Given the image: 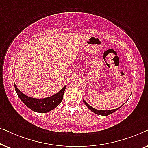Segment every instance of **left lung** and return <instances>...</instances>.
<instances>
[{"instance_id":"1","label":"left lung","mask_w":148,"mask_h":148,"mask_svg":"<svg viewBox=\"0 0 148 148\" xmlns=\"http://www.w3.org/2000/svg\"><path fill=\"white\" fill-rule=\"evenodd\" d=\"M83 101H84V102L85 103V104L86 105V106L88 107V108L90 109V110H92L93 112H94L95 114H98V115H102V116H108V115L112 114V113H113V112H114L115 111L117 110H118V109H119L121 107V106H120V107H119V108H117L116 109H112V110H97V109L93 108V107L90 106V105H89L88 103H87L84 100H83Z\"/></svg>"}]
</instances>
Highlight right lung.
Listing matches in <instances>:
<instances>
[{
	"label": "right lung",
	"instance_id": "obj_1",
	"mask_svg": "<svg viewBox=\"0 0 148 148\" xmlns=\"http://www.w3.org/2000/svg\"><path fill=\"white\" fill-rule=\"evenodd\" d=\"M15 89L16 92L22 102L34 112L40 113H46L51 111L56 108L63 98L64 92L65 91L66 86L61 89L56 94L53 96L43 99H37L31 98V97L25 96L23 93L19 91V89L15 84Z\"/></svg>",
	"mask_w": 148,
	"mask_h": 148
}]
</instances>
